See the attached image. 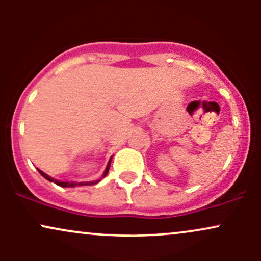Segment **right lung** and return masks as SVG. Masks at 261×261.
<instances>
[{"label": "right lung", "mask_w": 261, "mask_h": 261, "mask_svg": "<svg viewBox=\"0 0 261 261\" xmlns=\"http://www.w3.org/2000/svg\"><path fill=\"white\" fill-rule=\"evenodd\" d=\"M110 162H112V158H110L109 162H108L107 168H106V170H104L103 178L108 174V170H109V167H110ZM38 170H39V173H40V174L43 175L45 179H46V180L55 182L56 185H59V187H62V188H67V187H68V188H73V187H77V185H93V184H97V182H99V181H100V179H99V180H95V181H83V182H74V181H71V182H70V181H60V180H55V179H53L51 176H49L47 174H45V173H44V172H41L40 169H38Z\"/></svg>", "instance_id": "add662e5"}]
</instances>
